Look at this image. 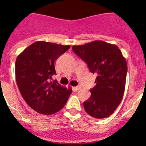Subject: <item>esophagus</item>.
<instances>
[{
  "instance_id": "esophagus-1",
  "label": "esophagus",
  "mask_w": 146,
  "mask_h": 146,
  "mask_svg": "<svg viewBox=\"0 0 146 146\" xmlns=\"http://www.w3.org/2000/svg\"><path fill=\"white\" fill-rule=\"evenodd\" d=\"M80 88H81V87H80V86H76V87H73V90H76V91H78V90H80Z\"/></svg>"
}]
</instances>
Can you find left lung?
I'll list each match as a JSON object with an SVG mask.
<instances>
[{
  "label": "left lung",
  "mask_w": 146,
  "mask_h": 146,
  "mask_svg": "<svg viewBox=\"0 0 146 146\" xmlns=\"http://www.w3.org/2000/svg\"><path fill=\"white\" fill-rule=\"evenodd\" d=\"M73 51L97 74L91 96L83 102L85 111L96 119L110 117L122 100L126 85L127 63L117 46L103 41L73 46Z\"/></svg>",
  "instance_id": "obj_1"
}]
</instances>
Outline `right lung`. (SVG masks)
<instances>
[{"label": "right lung", "mask_w": 146, "mask_h": 146, "mask_svg": "<svg viewBox=\"0 0 146 146\" xmlns=\"http://www.w3.org/2000/svg\"><path fill=\"white\" fill-rule=\"evenodd\" d=\"M51 42H36L17 56L15 78L19 90L26 103L36 112L51 115L62 110L72 89L61 86L56 80L54 61L70 48Z\"/></svg>", "instance_id": "obj_1"}]
</instances>
